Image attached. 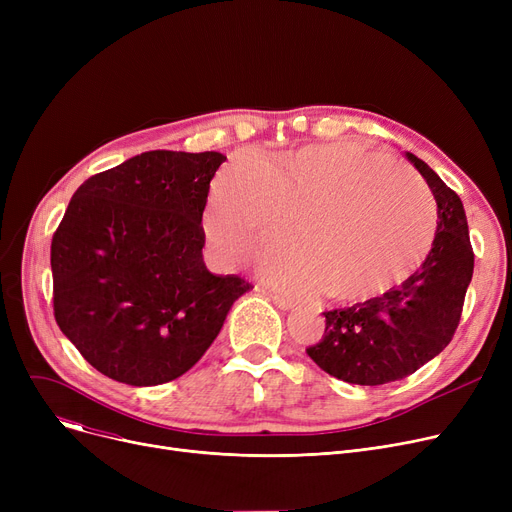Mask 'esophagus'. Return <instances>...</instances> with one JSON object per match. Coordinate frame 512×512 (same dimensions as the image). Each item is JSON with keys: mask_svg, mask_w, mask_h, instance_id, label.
Returning a JSON list of instances; mask_svg holds the SVG:
<instances>
[{"mask_svg": "<svg viewBox=\"0 0 512 512\" xmlns=\"http://www.w3.org/2000/svg\"><path fill=\"white\" fill-rule=\"evenodd\" d=\"M270 299H272V301H274V305H276L278 309H282V311H292L294 307H297V303L290 301V299L280 297V294H270Z\"/></svg>", "mask_w": 512, "mask_h": 512, "instance_id": "1", "label": "esophagus"}]
</instances>
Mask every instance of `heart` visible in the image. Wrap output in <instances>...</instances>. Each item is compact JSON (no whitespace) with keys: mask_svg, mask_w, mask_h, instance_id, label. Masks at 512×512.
Instances as JSON below:
<instances>
[{"mask_svg":"<svg viewBox=\"0 0 512 512\" xmlns=\"http://www.w3.org/2000/svg\"><path fill=\"white\" fill-rule=\"evenodd\" d=\"M261 274L278 288L363 301L405 280L436 232L427 188L355 143L307 145L263 159L236 153L211 184L203 230L213 257L236 263L278 240Z\"/></svg>","mask_w":512,"mask_h":512,"instance_id":"heart-1","label":"heart"}]
</instances>
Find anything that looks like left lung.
<instances>
[{"label":"left lung","instance_id":"left-lung-1","mask_svg":"<svg viewBox=\"0 0 512 512\" xmlns=\"http://www.w3.org/2000/svg\"><path fill=\"white\" fill-rule=\"evenodd\" d=\"M405 157L432 188L438 226L425 261L398 286L353 307L326 311V332L307 355L334 378L380 386L415 373L438 357L459 326L473 278L463 201L413 153Z\"/></svg>","mask_w":512,"mask_h":512}]
</instances>
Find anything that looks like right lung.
Listing matches in <instances>:
<instances>
[{"label": "right lung", "instance_id": "1", "mask_svg": "<svg viewBox=\"0 0 512 512\" xmlns=\"http://www.w3.org/2000/svg\"><path fill=\"white\" fill-rule=\"evenodd\" d=\"M224 161L218 151H147L91 176L68 203L51 240L53 313L107 378H180L253 288L203 261V209Z\"/></svg>", "mask_w": 512, "mask_h": 512}]
</instances>
